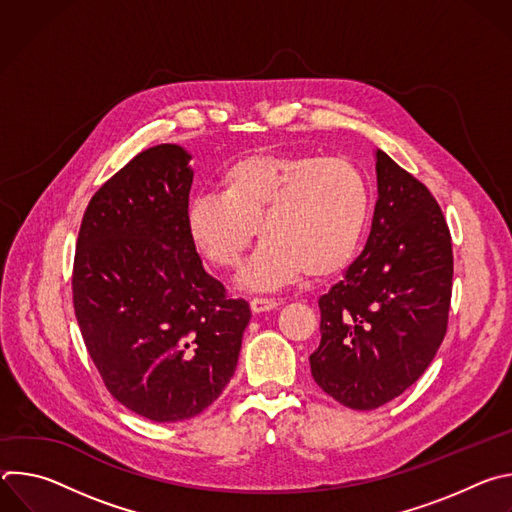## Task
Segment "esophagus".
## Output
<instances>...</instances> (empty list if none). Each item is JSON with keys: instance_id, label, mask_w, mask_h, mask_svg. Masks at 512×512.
Segmentation results:
<instances>
[{"instance_id": "esophagus-1", "label": "esophagus", "mask_w": 512, "mask_h": 512, "mask_svg": "<svg viewBox=\"0 0 512 512\" xmlns=\"http://www.w3.org/2000/svg\"><path fill=\"white\" fill-rule=\"evenodd\" d=\"M273 308H277V300H273V298H253V300H251V310H253L255 314L269 312V310H273Z\"/></svg>"}]
</instances>
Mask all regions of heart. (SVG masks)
<instances>
[{
  "label": "heart",
  "mask_w": 512,
  "mask_h": 512,
  "mask_svg": "<svg viewBox=\"0 0 512 512\" xmlns=\"http://www.w3.org/2000/svg\"><path fill=\"white\" fill-rule=\"evenodd\" d=\"M218 190L190 198L186 233L214 269H235L255 229L263 239L241 273L247 289H273L304 271L326 277L358 251L371 216L364 174L344 158L251 154L218 176Z\"/></svg>",
  "instance_id": "b5f03b06"
}]
</instances>
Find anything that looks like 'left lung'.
<instances>
[{
	"instance_id": "1",
	"label": "left lung",
	"mask_w": 512,
	"mask_h": 512,
	"mask_svg": "<svg viewBox=\"0 0 512 512\" xmlns=\"http://www.w3.org/2000/svg\"><path fill=\"white\" fill-rule=\"evenodd\" d=\"M373 227L342 281L318 300L312 377L338 403L369 411L409 389L446 330L454 255L444 212L417 178L377 150Z\"/></svg>"
}]
</instances>
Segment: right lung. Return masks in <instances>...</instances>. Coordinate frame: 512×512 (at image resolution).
I'll list each match as a JSON object with an SVG mask.
<instances>
[{"instance_id": "1", "label": "right lung", "mask_w": 512, "mask_h": 512, "mask_svg": "<svg viewBox=\"0 0 512 512\" xmlns=\"http://www.w3.org/2000/svg\"><path fill=\"white\" fill-rule=\"evenodd\" d=\"M188 162L160 143L111 176L85 210L72 265V304L107 391L158 423L221 397L251 320L188 239Z\"/></svg>"}]
</instances>
